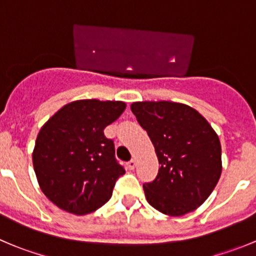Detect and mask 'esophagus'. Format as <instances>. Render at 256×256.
Here are the masks:
<instances>
[{
  "label": "esophagus",
  "instance_id": "obj_1",
  "mask_svg": "<svg viewBox=\"0 0 256 256\" xmlns=\"http://www.w3.org/2000/svg\"><path fill=\"white\" fill-rule=\"evenodd\" d=\"M135 166H136V160H135V158L130 160V161L128 162V170H134V168H135Z\"/></svg>",
  "mask_w": 256,
  "mask_h": 256
}]
</instances>
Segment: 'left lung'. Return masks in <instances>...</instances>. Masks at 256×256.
Returning <instances> with one entry per match:
<instances>
[{"label":"left lung","instance_id":"8db88e82","mask_svg":"<svg viewBox=\"0 0 256 256\" xmlns=\"http://www.w3.org/2000/svg\"><path fill=\"white\" fill-rule=\"evenodd\" d=\"M131 110L154 146L158 174L144 183L146 200L164 214L194 210L213 192L222 174L218 135L197 110L171 102H134Z\"/></svg>","mask_w":256,"mask_h":256}]
</instances>
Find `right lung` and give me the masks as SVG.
I'll return each instance as SVG.
<instances>
[{"label": "right lung", "mask_w": 256, "mask_h": 256, "mask_svg": "<svg viewBox=\"0 0 256 256\" xmlns=\"http://www.w3.org/2000/svg\"><path fill=\"white\" fill-rule=\"evenodd\" d=\"M125 108L122 102L78 100L62 108L40 128L33 167L40 190L60 209L84 216L112 198L125 168L104 128Z\"/></svg>", "instance_id": "add662e5"}]
</instances>
